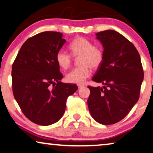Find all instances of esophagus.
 Returning <instances> with one entry per match:
<instances>
[{
    "instance_id": "34e87169",
    "label": "esophagus",
    "mask_w": 153,
    "mask_h": 153,
    "mask_svg": "<svg viewBox=\"0 0 153 153\" xmlns=\"http://www.w3.org/2000/svg\"><path fill=\"white\" fill-rule=\"evenodd\" d=\"M77 86H78L79 89H81V88H82L84 87V85H82V84H78V85H77Z\"/></svg>"
}]
</instances>
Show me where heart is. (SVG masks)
<instances>
[{"instance_id": "1", "label": "heart", "mask_w": 153, "mask_h": 153, "mask_svg": "<svg viewBox=\"0 0 153 153\" xmlns=\"http://www.w3.org/2000/svg\"><path fill=\"white\" fill-rule=\"evenodd\" d=\"M70 53L60 50L56 53V61L62 70H68L72 65L73 58L78 59L79 67L73 69L65 76L67 82L81 83L91 75V68L97 70L102 65L104 59V50L99 45H94L90 39L79 36L69 45Z\"/></svg>"}]
</instances>
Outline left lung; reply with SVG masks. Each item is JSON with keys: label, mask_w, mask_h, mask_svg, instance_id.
Segmentation results:
<instances>
[{"label": "left lung", "mask_w": 153, "mask_h": 153, "mask_svg": "<svg viewBox=\"0 0 153 153\" xmlns=\"http://www.w3.org/2000/svg\"><path fill=\"white\" fill-rule=\"evenodd\" d=\"M96 35L104 47V59L93 81L104 86H88V106L97 122L112 125L123 120L139 100L144 73L139 52L126 37L113 30Z\"/></svg>", "instance_id": "left-lung-1"}]
</instances>
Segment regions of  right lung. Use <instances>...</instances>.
<instances>
[{"label":"right lung","mask_w":153,"mask_h":153,"mask_svg":"<svg viewBox=\"0 0 153 153\" xmlns=\"http://www.w3.org/2000/svg\"><path fill=\"white\" fill-rule=\"evenodd\" d=\"M62 34L46 31L30 37L12 64V91L23 114L33 123L49 125L63 116L69 96L76 84L60 81L63 75L56 61L65 42Z\"/></svg>","instance_id":"right-lung-1"}]
</instances>
